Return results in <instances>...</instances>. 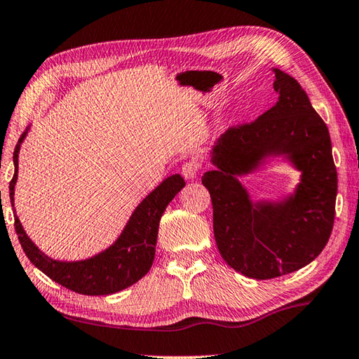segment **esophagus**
<instances>
[{
  "label": "esophagus",
  "mask_w": 359,
  "mask_h": 359,
  "mask_svg": "<svg viewBox=\"0 0 359 359\" xmlns=\"http://www.w3.org/2000/svg\"><path fill=\"white\" fill-rule=\"evenodd\" d=\"M198 172H200V164H198L197 161H189V162H186V164L182 165V168H181L182 177H184L186 180L197 178Z\"/></svg>",
  "instance_id": "obj_1"
}]
</instances>
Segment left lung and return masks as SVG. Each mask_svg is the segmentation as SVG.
<instances>
[{
	"label": "left lung",
	"instance_id": "1",
	"mask_svg": "<svg viewBox=\"0 0 359 359\" xmlns=\"http://www.w3.org/2000/svg\"><path fill=\"white\" fill-rule=\"evenodd\" d=\"M273 72L276 104L252 123L222 134L211 151L217 168L201 178L211 194L222 258L255 280L292 273L320 255L333 229L337 194L325 121L292 76ZM272 156H285L302 171L301 182L280 202H253L237 177L257 170Z\"/></svg>",
	"mask_w": 359,
	"mask_h": 359
}]
</instances>
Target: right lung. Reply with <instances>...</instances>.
Returning <instances> with one entry per match:
<instances>
[{
	"instance_id": "right-lung-1",
	"label": "right lung",
	"mask_w": 359,
	"mask_h": 359,
	"mask_svg": "<svg viewBox=\"0 0 359 359\" xmlns=\"http://www.w3.org/2000/svg\"><path fill=\"white\" fill-rule=\"evenodd\" d=\"M26 130L13 150L15 173L9 182L11 203L13 208V192L18 173L20 145L25 140ZM186 186L181 175L165 178L154 191L134 209L118 239L109 248L83 261H57L40 252L20 223L15 214V231L23 252L39 270L50 276L60 286L84 295H109L130 287L148 273L156 250L159 220L165 208L182 187Z\"/></svg>"
}]
</instances>
